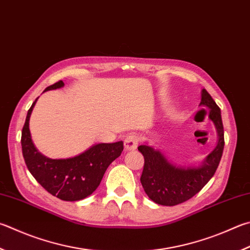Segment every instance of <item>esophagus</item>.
<instances>
[{
	"instance_id": "obj_1",
	"label": "esophagus",
	"mask_w": 250,
	"mask_h": 250,
	"mask_svg": "<svg viewBox=\"0 0 250 250\" xmlns=\"http://www.w3.org/2000/svg\"><path fill=\"white\" fill-rule=\"evenodd\" d=\"M139 144V137L137 134H129L125 140V147L128 151L135 149Z\"/></svg>"
}]
</instances>
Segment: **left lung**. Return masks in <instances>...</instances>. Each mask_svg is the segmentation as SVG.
Instances as JSON below:
<instances>
[{"label": "left lung", "instance_id": "obj_1", "mask_svg": "<svg viewBox=\"0 0 250 250\" xmlns=\"http://www.w3.org/2000/svg\"><path fill=\"white\" fill-rule=\"evenodd\" d=\"M201 107L208 109V119L215 125L217 144L198 166L172 164L160 149L147 143L140 145L144 156V168L141 176L145 193L161 206H176L192 198L210 180L220 164L224 148V129L221 110L206 89L201 92Z\"/></svg>", "mask_w": 250, "mask_h": 250}]
</instances>
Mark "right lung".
<instances>
[{"mask_svg": "<svg viewBox=\"0 0 250 250\" xmlns=\"http://www.w3.org/2000/svg\"><path fill=\"white\" fill-rule=\"evenodd\" d=\"M59 81L44 89L61 88ZM38 99V98H37ZM37 99L27 112L21 131V151L26 166L34 178L52 196L63 201H79L92 194L111 163L124 151V142L98 143L74 157L53 160L44 156L36 148L31 140L29 119Z\"/></svg>", "mask_w": 250, "mask_h": 250, "instance_id": "obj_1", "label": "right lung"}]
</instances>
